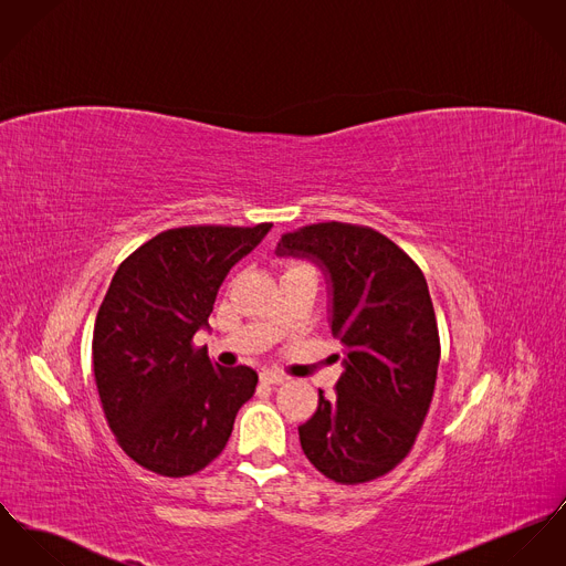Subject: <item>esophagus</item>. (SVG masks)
Instances as JSON below:
<instances>
[{"instance_id": "esophagus-1", "label": "esophagus", "mask_w": 566, "mask_h": 566, "mask_svg": "<svg viewBox=\"0 0 566 566\" xmlns=\"http://www.w3.org/2000/svg\"><path fill=\"white\" fill-rule=\"evenodd\" d=\"M261 381L264 386H280V384L286 381V377L275 373V370H264V373H261Z\"/></svg>"}]
</instances>
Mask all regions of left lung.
I'll return each instance as SVG.
<instances>
[{"label": "left lung", "mask_w": 566, "mask_h": 566, "mask_svg": "<svg viewBox=\"0 0 566 566\" xmlns=\"http://www.w3.org/2000/svg\"><path fill=\"white\" fill-rule=\"evenodd\" d=\"M275 254L325 269L332 334L345 347L334 396L318 390L300 427L304 454L340 484L386 476L413 448L436 391L441 347L424 273L386 234L343 221L289 232Z\"/></svg>", "instance_id": "left-lung-1"}]
</instances>
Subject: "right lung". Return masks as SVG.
<instances>
[{
    "label": "right lung",
    "instance_id": "1",
    "mask_svg": "<svg viewBox=\"0 0 566 566\" xmlns=\"http://www.w3.org/2000/svg\"><path fill=\"white\" fill-rule=\"evenodd\" d=\"M271 223L164 230L120 262L98 307L92 370L105 420L137 465L168 479L205 470L232 433L259 375L213 366L193 336L228 271Z\"/></svg>",
    "mask_w": 566,
    "mask_h": 566
}]
</instances>
